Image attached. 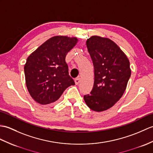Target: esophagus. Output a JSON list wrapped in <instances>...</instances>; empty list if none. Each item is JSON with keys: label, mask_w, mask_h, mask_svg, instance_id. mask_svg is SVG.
<instances>
[{"label": "esophagus", "mask_w": 153, "mask_h": 153, "mask_svg": "<svg viewBox=\"0 0 153 153\" xmlns=\"http://www.w3.org/2000/svg\"><path fill=\"white\" fill-rule=\"evenodd\" d=\"M74 81H75V83H76V85H78V84H79V83H80L81 79H80L79 77H77V78H76L75 79H74Z\"/></svg>", "instance_id": "34e87169"}]
</instances>
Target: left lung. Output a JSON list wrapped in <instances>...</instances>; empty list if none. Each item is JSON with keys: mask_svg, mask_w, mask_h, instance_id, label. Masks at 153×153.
I'll list each match as a JSON object with an SVG mask.
<instances>
[{"mask_svg": "<svg viewBox=\"0 0 153 153\" xmlns=\"http://www.w3.org/2000/svg\"><path fill=\"white\" fill-rule=\"evenodd\" d=\"M94 66V81L91 94L84 96L87 105L94 111H105L122 97L131 75L125 53L109 38L92 36L86 42Z\"/></svg>", "mask_w": 153, "mask_h": 153, "instance_id": "8db88e82", "label": "left lung"}]
</instances>
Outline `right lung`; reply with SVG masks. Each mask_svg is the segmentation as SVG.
<instances>
[{
	"label": "right lung",
	"instance_id": "right-lung-1",
	"mask_svg": "<svg viewBox=\"0 0 153 153\" xmlns=\"http://www.w3.org/2000/svg\"><path fill=\"white\" fill-rule=\"evenodd\" d=\"M77 42L76 37L53 36L28 56L24 66L25 83L31 97L38 104L56 101L66 88L75 85L65 58Z\"/></svg>",
	"mask_w": 153,
	"mask_h": 153
}]
</instances>
